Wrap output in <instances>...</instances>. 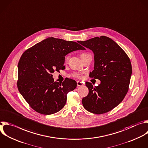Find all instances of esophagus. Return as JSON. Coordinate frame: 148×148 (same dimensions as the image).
<instances>
[{
	"label": "esophagus",
	"mask_w": 148,
	"mask_h": 148,
	"mask_svg": "<svg viewBox=\"0 0 148 148\" xmlns=\"http://www.w3.org/2000/svg\"><path fill=\"white\" fill-rule=\"evenodd\" d=\"M77 86H82L84 85V84L82 82H80V81H77Z\"/></svg>",
	"instance_id": "obj_1"
}]
</instances>
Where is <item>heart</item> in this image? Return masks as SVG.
I'll list each match as a JSON object with an SVG mask.
<instances>
[{"instance_id":"obj_1","label":"heart","mask_w":148,"mask_h":148,"mask_svg":"<svg viewBox=\"0 0 148 148\" xmlns=\"http://www.w3.org/2000/svg\"><path fill=\"white\" fill-rule=\"evenodd\" d=\"M88 54H86V53H83V54H82L81 55V58H82V57H83V56H86V55H88ZM69 56H67L66 58V59H65V62H68V60H69ZM74 77H77V78H82V75L81 74H74Z\"/></svg>"}]
</instances>
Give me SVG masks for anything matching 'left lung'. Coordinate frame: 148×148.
Returning a JSON list of instances; mask_svg holds the SVG:
<instances>
[{
    "label": "left lung",
    "mask_w": 148,
    "mask_h": 148,
    "mask_svg": "<svg viewBox=\"0 0 148 148\" xmlns=\"http://www.w3.org/2000/svg\"><path fill=\"white\" fill-rule=\"evenodd\" d=\"M78 42L93 52L94 70L89 77L101 81L95 87L90 82L85 83L89 93L82 98L83 106L94 114L107 113L123 101L128 90L131 61L123 49L109 37L101 36Z\"/></svg>",
    "instance_id": "1"
}]
</instances>
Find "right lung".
<instances>
[{
	"label": "right lung",
	"mask_w": 148,
	"mask_h": 148,
	"mask_svg": "<svg viewBox=\"0 0 148 148\" xmlns=\"http://www.w3.org/2000/svg\"><path fill=\"white\" fill-rule=\"evenodd\" d=\"M84 49L75 42L51 37L23 53L18 64L17 88L32 109L49 115L64 108L67 93L77 87V82L70 78L54 81L52 73L64 69L66 55Z\"/></svg>",
	"instance_id": "right-lung-1"
}]
</instances>
